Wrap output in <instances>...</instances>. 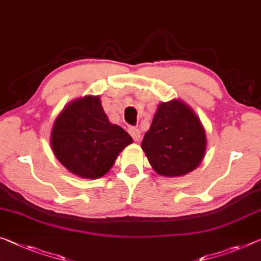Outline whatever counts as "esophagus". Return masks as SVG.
<instances>
[{"instance_id": "esophagus-1", "label": "esophagus", "mask_w": 261, "mask_h": 261, "mask_svg": "<svg viewBox=\"0 0 261 261\" xmlns=\"http://www.w3.org/2000/svg\"><path fill=\"white\" fill-rule=\"evenodd\" d=\"M129 134L132 135V138H133L134 141H140V139H141V132H140L138 128L135 127H130L129 128Z\"/></svg>"}]
</instances>
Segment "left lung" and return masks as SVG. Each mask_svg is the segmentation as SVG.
Listing matches in <instances>:
<instances>
[{"label": "left lung", "mask_w": 261, "mask_h": 261, "mask_svg": "<svg viewBox=\"0 0 261 261\" xmlns=\"http://www.w3.org/2000/svg\"><path fill=\"white\" fill-rule=\"evenodd\" d=\"M141 148L159 175H187L205 155L206 135L197 115L181 100L161 102Z\"/></svg>", "instance_id": "obj_1"}]
</instances>
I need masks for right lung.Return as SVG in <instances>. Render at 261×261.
<instances>
[{
    "label": "right lung",
    "mask_w": 261,
    "mask_h": 261,
    "mask_svg": "<svg viewBox=\"0 0 261 261\" xmlns=\"http://www.w3.org/2000/svg\"><path fill=\"white\" fill-rule=\"evenodd\" d=\"M132 136L110 122L99 97L86 95L61 112L51 130L50 144L59 162L83 178H99L113 167Z\"/></svg>",
    "instance_id": "right-lung-1"
}]
</instances>
